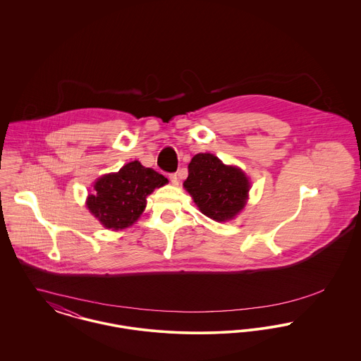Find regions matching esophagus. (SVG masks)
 Masks as SVG:
<instances>
[{
    "mask_svg": "<svg viewBox=\"0 0 361 361\" xmlns=\"http://www.w3.org/2000/svg\"><path fill=\"white\" fill-rule=\"evenodd\" d=\"M169 178H171V183H172L173 185H178V177H177L176 173L169 174Z\"/></svg>",
    "mask_w": 361,
    "mask_h": 361,
    "instance_id": "obj_1",
    "label": "esophagus"
}]
</instances>
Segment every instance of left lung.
Instances as JSON below:
<instances>
[{
  "label": "left lung",
  "instance_id": "obj_1",
  "mask_svg": "<svg viewBox=\"0 0 361 361\" xmlns=\"http://www.w3.org/2000/svg\"><path fill=\"white\" fill-rule=\"evenodd\" d=\"M184 188L202 214L216 222H227L243 209L250 183L240 168L224 165L214 154L199 153L189 162Z\"/></svg>",
  "mask_w": 361,
  "mask_h": 361
}]
</instances>
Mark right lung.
<instances>
[{
  "mask_svg": "<svg viewBox=\"0 0 361 361\" xmlns=\"http://www.w3.org/2000/svg\"><path fill=\"white\" fill-rule=\"evenodd\" d=\"M165 184L168 178L162 174L133 161L119 172L97 178L93 195L86 199V207L105 228L121 230L137 222L146 207V197Z\"/></svg>",
  "mask_w": 361,
  "mask_h": 361,
  "instance_id": "obj_1",
  "label": "right lung"
}]
</instances>
